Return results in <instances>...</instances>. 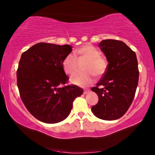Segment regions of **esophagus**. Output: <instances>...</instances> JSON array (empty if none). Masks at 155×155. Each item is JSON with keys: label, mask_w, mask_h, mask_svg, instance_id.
<instances>
[{"label": "esophagus", "mask_w": 155, "mask_h": 155, "mask_svg": "<svg viewBox=\"0 0 155 155\" xmlns=\"http://www.w3.org/2000/svg\"><path fill=\"white\" fill-rule=\"evenodd\" d=\"M89 92H90V90H84V95H86V94L89 93Z\"/></svg>", "instance_id": "1"}]
</instances>
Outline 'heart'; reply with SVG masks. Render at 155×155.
<instances>
[{
	"label": "heart",
	"instance_id": "1",
	"mask_svg": "<svg viewBox=\"0 0 155 155\" xmlns=\"http://www.w3.org/2000/svg\"><path fill=\"white\" fill-rule=\"evenodd\" d=\"M74 54L78 58L87 59L84 70L87 71L78 73L71 76L70 81L73 84L79 87H87L94 81L96 76H102L107 70L108 63L98 49L91 44L81 46L74 51ZM64 72L68 75H72L76 70V60L72 54H68L64 58L63 63Z\"/></svg>",
	"mask_w": 155,
	"mask_h": 155
}]
</instances>
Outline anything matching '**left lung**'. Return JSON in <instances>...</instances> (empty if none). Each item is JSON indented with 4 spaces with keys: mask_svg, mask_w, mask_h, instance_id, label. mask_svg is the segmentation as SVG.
<instances>
[{
    "mask_svg": "<svg viewBox=\"0 0 155 155\" xmlns=\"http://www.w3.org/2000/svg\"><path fill=\"white\" fill-rule=\"evenodd\" d=\"M99 47L108 64L101 79L92 88L98 96L92 111L101 120H117L127 112L134 98L139 76L138 60L135 51L121 41L103 40Z\"/></svg>",
    "mask_w": 155,
    "mask_h": 155,
    "instance_id": "8db88e82",
    "label": "left lung"
}]
</instances>
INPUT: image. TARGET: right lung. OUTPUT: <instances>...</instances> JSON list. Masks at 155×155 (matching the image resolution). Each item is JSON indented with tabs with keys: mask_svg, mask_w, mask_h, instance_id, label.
<instances>
[{
	"mask_svg": "<svg viewBox=\"0 0 155 155\" xmlns=\"http://www.w3.org/2000/svg\"><path fill=\"white\" fill-rule=\"evenodd\" d=\"M71 51L68 44L38 43L22 54L17 71L19 95L28 111L41 122L64 120L75 98L82 95L79 87L65 85L68 77L62 63Z\"/></svg>",
	"mask_w": 155,
	"mask_h": 155,
	"instance_id": "right-lung-1",
	"label": "right lung"
}]
</instances>
